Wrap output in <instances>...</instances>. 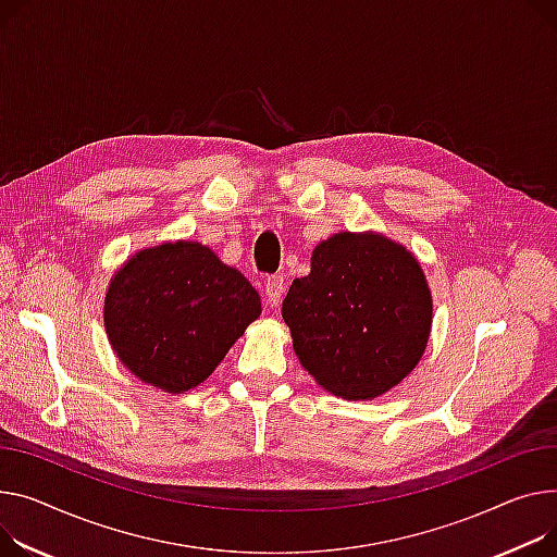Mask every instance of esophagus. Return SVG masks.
<instances>
[{
    "mask_svg": "<svg viewBox=\"0 0 557 557\" xmlns=\"http://www.w3.org/2000/svg\"><path fill=\"white\" fill-rule=\"evenodd\" d=\"M286 290V284H284V277L282 275H271L267 282H264V295H267V305L273 309L282 302V295Z\"/></svg>",
    "mask_w": 557,
    "mask_h": 557,
    "instance_id": "34e87169",
    "label": "esophagus"
}]
</instances>
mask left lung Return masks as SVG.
<instances>
[{"mask_svg":"<svg viewBox=\"0 0 557 557\" xmlns=\"http://www.w3.org/2000/svg\"><path fill=\"white\" fill-rule=\"evenodd\" d=\"M282 318L318 385L347 400H372L419 364L432 295L405 246L379 233H338L315 246L311 273L293 280Z\"/></svg>","mask_w":557,"mask_h":557,"instance_id":"obj_1","label":"left lung"}]
</instances>
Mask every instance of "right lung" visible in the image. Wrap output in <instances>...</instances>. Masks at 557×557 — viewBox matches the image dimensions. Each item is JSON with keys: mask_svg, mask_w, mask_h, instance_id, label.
<instances>
[{"mask_svg": "<svg viewBox=\"0 0 557 557\" xmlns=\"http://www.w3.org/2000/svg\"><path fill=\"white\" fill-rule=\"evenodd\" d=\"M259 313L250 282L199 242L138 250L104 298L111 349L134 376L168 394L203 383Z\"/></svg>", "mask_w": 557, "mask_h": 557, "instance_id": "add662e5", "label": "right lung"}]
</instances>
